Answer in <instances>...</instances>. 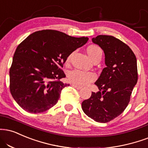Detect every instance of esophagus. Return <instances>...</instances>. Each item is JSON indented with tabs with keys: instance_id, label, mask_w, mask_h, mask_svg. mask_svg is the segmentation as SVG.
<instances>
[{
	"instance_id": "34e87169",
	"label": "esophagus",
	"mask_w": 148,
	"mask_h": 148,
	"mask_svg": "<svg viewBox=\"0 0 148 148\" xmlns=\"http://www.w3.org/2000/svg\"><path fill=\"white\" fill-rule=\"evenodd\" d=\"M72 86L74 87V88H75L76 89H77V90H81V89L82 88V87L79 86V85H75V84H72Z\"/></svg>"
}]
</instances>
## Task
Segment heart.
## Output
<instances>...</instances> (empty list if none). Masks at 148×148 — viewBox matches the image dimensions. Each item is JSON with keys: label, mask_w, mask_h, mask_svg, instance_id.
Returning a JSON list of instances; mask_svg holds the SVG:
<instances>
[{"label": "heart", "mask_w": 148, "mask_h": 148, "mask_svg": "<svg viewBox=\"0 0 148 148\" xmlns=\"http://www.w3.org/2000/svg\"><path fill=\"white\" fill-rule=\"evenodd\" d=\"M87 53L92 60L98 58H101L102 56V50L99 46L95 45L88 46L87 48ZM69 59L70 56L67 58V61H69ZM67 77L71 83L79 86H83L95 80L96 74L92 72H85L81 69H74L68 73Z\"/></svg>", "instance_id": "1"}]
</instances>
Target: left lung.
<instances>
[{
  "instance_id": "left-lung-1",
  "label": "left lung",
  "mask_w": 148,
  "mask_h": 148,
  "mask_svg": "<svg viewBox=\"0 0 148 148\" xmlns=\"http://www.w3.org/2000/svg\"><path fill=\"white\" fill-rule=\"evenodd\" d=\"M92 40L103 50L106 67L94 83L99 91L83 101L82 109L95 121L107 123L128 106L138 80L136 58L129 46L112 36L99 35Z\"/></svg>"
}]
</instances>
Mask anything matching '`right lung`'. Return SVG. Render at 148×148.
I'll use <instances>...</instances> for the list:
<instances>
[{
    "label": "right lung",
    "instance_id": "right-lung-1",
    "mask_svg": "<svg viewBox=\"0 0 148 148\" xmlns=\"http://www.w3.org/2000/svg\"><path fill=\"white\" fill-rule=\"evenodd\" d=\"M88 39L50 29L28 36L16 49L10 69V92L19 106L40 113L55 106L61 90L69 85L60 81L65 77L60 68Z\"/></svg>",
    "mask_w": 148,
    "mask_h": 148
}]
</instances>
